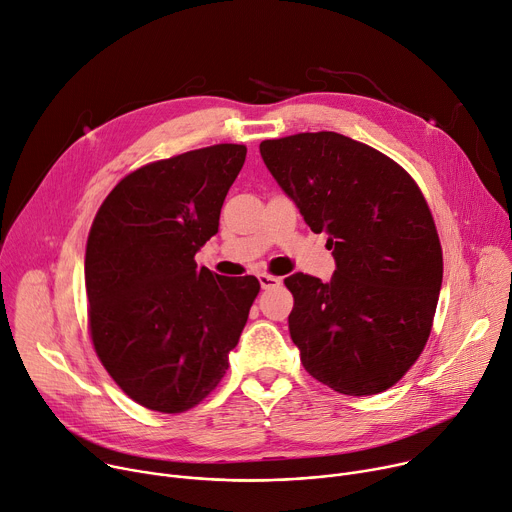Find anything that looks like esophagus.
Wrapping results in <instances>:
<instances>
[{"label": "esophagus", "mask_w": 512, "mask_h": 512, "mask_svg": "<svg viewBox=\"0 0 512 512\" xmlns=\"http://www.w3.org/2000/svg\"><path fill=\"white\" fill-rule=\"evenodd\" d=\"M259 284H261L263 290H269V288L280 286L282 280H280V277H275V275H269V273H259Z\"/></svg>", "instance_id": "obj_1"}]
</instances>
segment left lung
<instances>
[{
	"label": "left lung",
	"mask_w": 512,
	"mask_h": 512,
	"mask_svg": "<svg viewBox=\"0 0 512 512\" xmlns=\"http://www.w3.org/2000/svg\"><path fill=\"white\" fill-rule=\"evenodd\" d=\"M263 163L312 232H327L329 282L286 277L304 369L349 396L394 386L427 345L443 280L431 210L390 157L337 132L259 145Z\"/></svg>",
	"instance_id": "8db88e82"
}]
</instances>
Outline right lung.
Instances as JSON below:
<instances>
[{
	"instance_id": "1",
	"label": "right lung",
	"mask_w": 512,
	"mask_h": 512,
	"mask_svg": "<svg viewBox=\"0 0 512 512\" xmlns=\"http://www.w3.org/2000/svg\"><path fill=\"white\" fill-rule=\"evenodd\" d=\"M247 157L214 145L149 163L108 194L89 230V331L112 380L134 402L183 412L228 369L259 280L198 267Z\"/></svg>"
}]
</instances>
